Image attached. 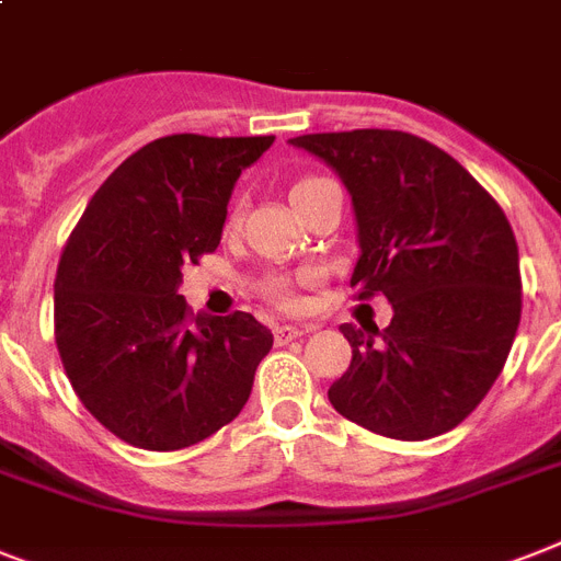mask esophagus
<instances>
[{
	"mask_svg": "<svg viewBox=\"0 0 561 561\" xmlns=\"http://www.w3.org/2000/svg\"><path fill=\"white\" fill-rule=\"evenodd\" d=\"M311 328H299V325H276L273 328V340H276V345H288L294 343V340H299L302 334H308Z\"/></svg>",
	"mask_w": 561,
	"mask_h": 561,
	"instance_id": "esophagus-1",
	"label": "esophagus"
}]
</instances>
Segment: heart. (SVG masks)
Returning a JSON list of instances; mask_svg holds the SVG:
<instances>
[{
  "mask_svg": "<svg viewBox=\"0 0 561 561\" xmlns=\"http://www.w3.org/2000/svg\"><path fill=\"white\" fill-rule=\"evenodd\" d=\"M317 181H322V178H302V181H296L294 190H290V198H296V195L302 193V190H308L311 184H317ZM230 221H236V213L230 216ZM262 290H265L267 299H273L276 305H282V308H294L296 305V296H294V288H290L288 282L279 279V276H273V279H267L265 285H262Z\"/></svg>",
  "mask_w": 561,
  "mask_h": 561,
  "instance_id": "heart-1",
  "label": "heart"
}]
</instances>
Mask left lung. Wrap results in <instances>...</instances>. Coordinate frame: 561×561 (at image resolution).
<instances>
[{
    "mask_svg": "<svg viewBox=\"0 0 561 561\" xmlns=\"http://www.w3.org/2000/svg\"><path fill=\"white\" fill-rule=\"evenodd\" d=\"M352 193L359 259L352 288L383 294L389 328L340 325L352 366L331 389L363 430L426 440L455 430L507 363L522 320L513 227L453 154L394 129L299 135Z\"/></svg>",
    "mask_w": 561,
    "mask_h": 561,
    "instance_id": "left-lung-1",
    "label": "left lung"
}]
</instances>
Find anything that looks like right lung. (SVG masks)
Instances as JSON below:
<instances>
[{"label": "right lung", "mask_w": 561, "mask_h": 561, "mask_svg": "<svg viewBox=\"0 0 561 561\" xmlns=\"http://www.w3.org/2000/svg\"><path fill=\"white\" fill-rule=\"evenodd\" d=\"M262 138L167 135L117 167L77 221L54 282V336L83 407L126 444L172 453L244 409L273 334L253 313L207 317L181 267L221 241L241 170Z\"/></svg>", "instance_id": "add662e5"}]
</instances>
